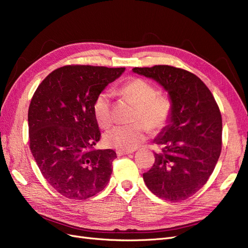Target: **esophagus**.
<instances>
[{"mask_svg":"<svg viewBox=\"0 0 248 248\" xmlns=\"http://www.w3.org/2000/svg\"><path fill=\"white\" fill-rule=\"evenodd\" d=\"M134 152V150H117L116 153L117 155H126V154H131Z\"/></svg>","mask_w":248,"mask_h":248,"instance_id":"1","label":"esophagus"}]
</instances>
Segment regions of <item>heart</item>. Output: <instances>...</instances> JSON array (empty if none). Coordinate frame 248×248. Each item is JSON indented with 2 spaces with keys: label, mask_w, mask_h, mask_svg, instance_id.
Instances as JSON below:
<instances>
[{
  "label": "heart",
  "mask_w": 248,
  "mask_h": 248,
  "mask_svg": "<svg viewBox=\"0 0 248 248\" xmlns=\"http://www.w3.org/2000/svg\"><path fill=\"white\" fill-rule=\"evenodd\" d=\"M125 99L137 106L133 125H119L108 131L104 141L108 147L120 150H133L144 141L149 127L154 131L167 125L171 115V101L166 96L157 95L156 89L144 79L134 78L120 89ZM108 92L100 93L95 99L93 110L97 123L108 128L112 123L111 101Z\"/></svg>",
  "instance_id": "b5f03b06"
}]
</instances>
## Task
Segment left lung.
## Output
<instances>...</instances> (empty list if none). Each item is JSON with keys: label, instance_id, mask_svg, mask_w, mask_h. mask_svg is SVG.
Listing matches in <instances>:
<instances>
[{"label": "left lung", "instance_id": "1", "mask_svg": "<svg viewBox=\"0 0 248 248\" xmlns=\"http://www.w3.org/2000/svg\"><path fill=\"white\" fill-rule=\"evenodd\" d=\"M168 92L171 115L154 142L160 147L142 178L156 197L170 202L188 199L206 184L221 152L222 120L207 86L193 73L168 65L136 67Z\"/></svg>", "mask_w": 248, "mask_h": 248}]
</instances>
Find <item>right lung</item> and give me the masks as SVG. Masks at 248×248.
<instances>
[{"mask_svg": "<svg viewBox=\"0 0 248 248\" xmlns=\"http://www.w3.org/2000/svg\"><path fill=\"white\" fill-rule=\"evenodd\" d=\"M125 68L69 65L49 73L28 112L30 149L41 174L63 197L86 200L103 190L114 150H95L100 140L95 99Z\"/></svg>", "mask_w": 248, "mask_h": 248, "instance_id": "1", "label": "right lung"}]
</instances>
